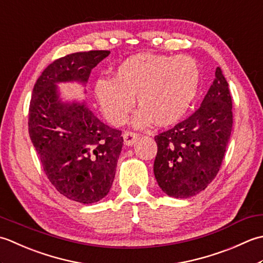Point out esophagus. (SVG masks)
Listing matches in <instances>:
<instances>
[{
  "instance_id": "obj_1",
  "label": "esophagus",
  "mask_w": 263,
  "mask_h": 263,
  "mask_svg": "<svg viewBox=\"0 0 263 263\" xmlns=\"http://www.w3.org/2000/svg\"><path fill=\"white\" fill-rule=\"evenodd\" d=\"M138 138V134L137 133H134V132H126L124 134V139H125V144L126 145H133L134 143L137 141Z\"/></svg>"
}]
</instances>
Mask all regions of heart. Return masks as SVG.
<instances>
[{"mask_svg": "<svg viewBox=\"0 0 263 263\" xmlns=\"http://www.w3.org/2000/svg\"><path fill=\"white\" fill-rule=\"evenodd\" d=\"M200 70L194 59L137 54L117 68L114 79L102 78L95 95L106 119L122 125L136 98L139 110L134 118L137 127L155 121L169 126L183 118L199 89Z\"/></svg>", "mask_w": 263, "mask_h": 263, "instance_id": "1", "label": "heart"}]
</instances>
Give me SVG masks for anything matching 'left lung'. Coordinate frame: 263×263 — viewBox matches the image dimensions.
Wrapping results in <instances>:
<instances>
[{"label": "left lung", "instance_id": "1", "mask_svg": "<svg viewBox=\"0 0 263 263\" xmlns=\"http://www.w3.org/2000/svg\"><path fill=\"white\" fill-rule=\"evenodd\" d=\"M233 102L220 68L194 114L154 137V176L165 194L187 199L205 190L221 167L233 129Z\"/></svg>", "mask_w": 263, "mask_h": 263}]
</instances>
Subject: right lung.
<instances>
[{"instance_id":"right-lung-1","label":"right lung","mask_w":263,"mask_h":263,"mask_svg":"<svg viewBox=\"0 0 263 263\" xmlns=\"http://www.w3.org/2000/svg\"><path fill=\"white\" fill-rule=\"evenodd\" d=\"M109 54L96 50L57 59L36 80L29 104V136L47 178L60 194L84 204L108 195L124 138L86 104L62 103L57 83L85 84Z\"/></svg>"}]
</instances>
